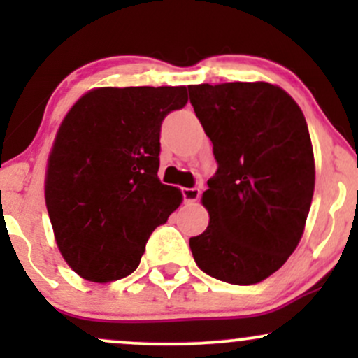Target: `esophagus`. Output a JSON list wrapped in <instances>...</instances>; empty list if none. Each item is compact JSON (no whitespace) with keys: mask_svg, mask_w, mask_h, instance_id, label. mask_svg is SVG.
<instances>
[{"mask_svg":"<svg viewBox=\"0 0 358 358\" xmlns=\"http://www.w3.org/2000/svg\"><path fill=\"white\" fill-rule=\"evenodd\" d=\"M182 195H183V200L187 203H192V202H196L200 196V190L196 187L193 188H182Z\"/></svg>","mask_w":358,"mask_h":358,"instance_id":"obj_1","label":"esophagus"}]
</instances>
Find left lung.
<instances>
[{"instance_id": "8db88e82", "label": "left lung", "mask_w": 358, "mask_h": 358, "mask_svg": "<svg viewBox=\"0 0 358 358\" xmlns=\"http://www.w3.org/2000/svg\"><path fill=\"white\" fill-rule=\"evenodd\" d=\"M188 92L219 165L202 195L210 222L190 239L193 259L220 281L256 285L285 264L305 231L315 190L306 119L268 82L200 84Z\"/></svg>"}]
</instances>
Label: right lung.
<instances>
[{
	"mask_svg": "<svg viewBox=\"0 0 358 358\" xmlns=\"http://www.w3.org/2000/svg\"><path fill=\"white\" fill-rule=\"evenodd\" d=\"M187 102L183 85L99 87L62 121L45 202L60 254L80 278L129 276L151 232L182 203V192L158 178L159 131Z\"/></svg>",
	"mask_w": 358,
	"mask_h": 358,
	"instance_id": "1",
	"label": "right lung"
}]
</instances>
